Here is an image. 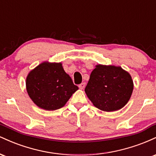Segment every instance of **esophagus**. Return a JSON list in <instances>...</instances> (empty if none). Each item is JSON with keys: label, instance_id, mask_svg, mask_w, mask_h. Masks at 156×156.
I'll list each match as a JSON object with an SVG mask.
<instances>
[{"label": "esophagus", "instance_id": "1", "mask_svg": "<svg viewBox=\"0 0 156 156\" xmlns=\"http://www.w3.org/2000/svg\"><path fill=\"white\" fill-rule=\"evenodd\" d=\"M78 87H79L80 89H83L84 87H85V83H81L79 84V85H78Z\"/></svg>", "mask_w": 156, "mask_h": 156}]
</instances>
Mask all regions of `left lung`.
<instances>
[{"label": "left lung", "instance_id": "left-lung-1", "mask_svg": "<svg viewBox=\"0 0 156 156\" xmlns=\"http://www.w3.org/2000/svg\"><path fill=\"white\" fill-rule=\"evenodd\" d=\"M133 90L130 73L119 66L97 64L85 88L96 108L111 112L121 109L129 101Z\"/></svg>", "mask_w": 156, "mask_h": 156}]
</instances>
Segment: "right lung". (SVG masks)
<instances>
[{
    "label": "right lung",
    "instance_id": "obj_1",
    "mask_svg": "<svg viewBox=\"0 0 156 156\" xmlns=\"http://www.w3.org/2000/svg\"><path fill=\"white\" fill-rule=\"evenodd\" d=\"M26 84L31 101L47 111L62 108L78 89L61 62H44L39 64L28 74Z\"/></svg>",
    "mask_w": 156,
    "mask_h": 156
}]
</instances>
